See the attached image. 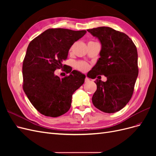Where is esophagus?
Wrapping results in <instances>:
<instances>
[{
	"instance_id": "esophagus-1",
	"label": "esophagus",
	"mask_w": 156,
	"mask_h": 156,
	"mask_svg": "<svg viewBox=\"0 0 156 156\" xmlns=\"http://www.w3.org/2000/svg\"><path fill=\"white\" fill-rule=\"evenodd\" d=\"M84 81H85V83H88V82H89V81H90V79H89V78H88V77H86L85 79H84Z\"/></svg>"
}]
</instances>
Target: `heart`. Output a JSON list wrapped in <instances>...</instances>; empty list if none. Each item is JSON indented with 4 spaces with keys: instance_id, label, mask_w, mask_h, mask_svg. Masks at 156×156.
<instances>
[{
    "instance_id": "1",
    "label": "heart",
    "mask_w": 156,
    "mask_h": 156,
    "mask_svg": "<svg viewBox=\"0 0 156 156\" xmlns=\"http://www.w3.org/2000/svg\"><path fill=\"white\" fill-rule=\"evenodd\" d=\"M75 67L79 71H81V72H86V71L88 70L89 66L85 62H83V61H79V62H77L75 64Z\"/></svg>"
}]
</instances>
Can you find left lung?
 Wrapping results in <instances>:
<instances>
[{"mask_svg":"<svg viewBox=\"0 0 156 156\" xmlns=\"http://www.w3.org/2000/svg\"><path fill=\"white\" fill-rule=\"evenodd\" d=\"M101 44L100 58L87 74L95 81L97 90L92 98L94 105L107 113L121 110L129 101L139 74L136 48L124 32L107 27L88 29ZM105 75L107 81L99 79Z\"/></svg>","mask_w":156,"mask_h":156,"instance_id":"obj_1","label":"left lung"}]
</instances>
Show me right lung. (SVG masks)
<instances>
[{
	"label": "right lung",
	"mask_w": 156,
	"mask_h": 156,
	"mask_svg": "<svg viewBox=\"0 0 156 156\" xmlns=\"http://www.w3.org/2000/svg\"><path fill=\"white\" fill-rule=\"evenodd\" d=\"M86 30L49 29L32 40L23 62V90L36 109L46 116L57 117L67 112L72 95L84 83L85 75L72 68L60 78L54 72L64 68L68 51ZM65 71V70H64Z\"/></svg>",
	"instance_id": "add662e5"
}]
</instances>
